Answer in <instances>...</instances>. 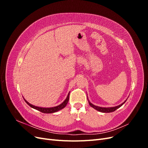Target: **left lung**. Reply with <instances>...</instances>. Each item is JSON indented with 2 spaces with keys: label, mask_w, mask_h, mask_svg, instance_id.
Returning a JSON list of instances; mask_svg holds the SVG:
<instances>
[{
  "label": "left lung",
  "mask_w": 148,
  "mask_h": 148,
  "mask_svg": "<svg viewBox=\"0 0 148 148\" xmlns=\"http://www.w3.org/2000/svg\"><path fill=\"white\" fill-rule=\"evenodd\" d=\"M127 101V100H126ZM126 101H125V102H123L122 104H121L119 106H115V107H98V106H95L93 105L92 104H91V103L89 102V105H90L92 108L95 109L96 110L99 111V112H104V113H109V112H114L115 110H117V109H119V107H120L121 106H122L124 103L126 102Z\"/></svg>",
  "instance_id": "1"
}]
</instances>
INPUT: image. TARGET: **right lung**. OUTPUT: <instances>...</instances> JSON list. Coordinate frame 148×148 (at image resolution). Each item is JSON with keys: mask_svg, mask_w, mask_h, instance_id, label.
Returning <instances> with one entry per match:
<instances>
[{"mask_svg": "<svg viewBox=\"0 0 148 148\" xmlns=\"http://www.w3.org/2000/svg\"><path fill=\"white\" fill-rule=\"evenodd\" d=\"M69 95H70V92L69 93L68 96H67L66 99L61 104L56 106V107H49V108H44V107H37V106H34L32 104H29V103L26 101L25 99V101L27 103V104H28L31 107H32V108L34 109H36L40 112H41L42 113H45V114H51V113H53V112H56L59 111L62 109H64V107L66 106L67 103L69 102Z\"/></svg>", "mask_w": 148, "mask_h": 148, "instance_id": "right-lung-1", "label": "right lung"}]
</instances>
